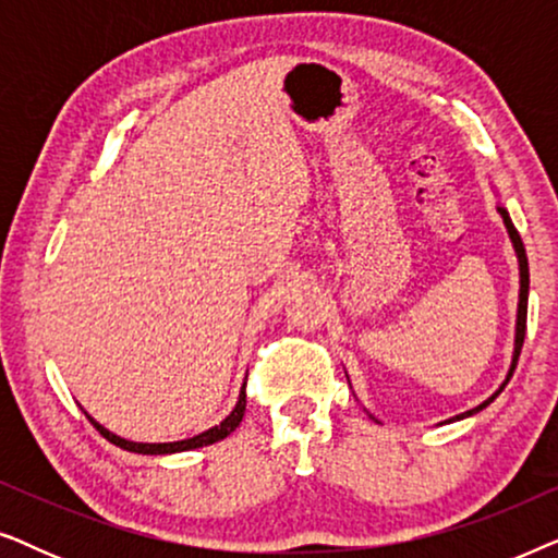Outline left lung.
<instances>
[{
  "label": "left lung",
  "mask_w": 558,
  "mask_h": 558,
  "mask_svg": "<svg viewBox=\"0 0 558 558\" xmlns=\"http://www.w3.org/2000/svg\"><path fill=\"white\" fill-rule=\"evenodd\" d=\"M498 213H500V216H502V223H506L508 233H510V241H513V246H515L518 264H521V300H518V323H515V353H513V365H510V373H508V378H506V384H508L510 376H513L515 365H518V357H521V348H523V340H525V315H529V258H525V246H523L521 235H518V231H515L513 220L508 218V213L502 210V208H498ZM506 384H502V386L498 388V391H495V393L490 396V399L480 403L477 409H470V411H464V414L454 416V418H464V416H472V414H477V411H483V409L487 407V403H493L495 399H498V393L502 391V388H506Z\"/></svg>",
  "instance_id": "8db88e82"
}]
</instances>
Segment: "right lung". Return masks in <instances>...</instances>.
Wrapping results in <instances>:
<instances>
[{
    "instance_id": "add662e5",
    "label": "right lung",
    "mask_w": 558,
    "mask_h": 558,
    "mask_svg": "<svg viewBox=\"0 0 558 558\" xmlns=\"http://www.w3.org/2000/svg\"><path fill=\"white\" fill-rule=\"evenodd\" d=\"M243 411H246V386H243V391L239 396V403H235V409L228 414L223 422L218 426H213V429L197 434L193 439H182V441H170V445H140V441H126L117 437V434H111L109 429H104L101 424H96L94 418H90V424L96 426L98 432H101V437H106L111 441V445H117L121 449H126V452H136V454H172V452H185V449H195V447H205V445H213V441H220L226 439L228 434H231L235 426L241 424L243 418Z\"/></svg>"
}]
</instances>
